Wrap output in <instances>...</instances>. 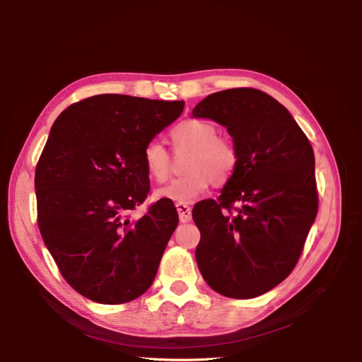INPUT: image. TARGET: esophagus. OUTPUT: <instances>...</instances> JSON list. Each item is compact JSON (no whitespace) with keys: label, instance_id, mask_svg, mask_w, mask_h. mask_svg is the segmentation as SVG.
Masks as SVG:
<instances>
[{"label":"esophagus","instance_id":"esophagus-1","mask_svg":"<svg viewBox=\"0 0 362 362\" xmlns=\"http://www.w3.org/2000/svg\"><path fill=\"white\" fill-rule=\"evenodd\" d=\"M177 210H178V214H180V221L182 223H187L192 221V210L189 205L185 204H177Z\"/></svg>","mask_w":362,"mask_h":362}]
</instances>
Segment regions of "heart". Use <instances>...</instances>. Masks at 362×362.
<instances>
[{
  "instance_id": "1",
  "label": "heart",
  "mask_w": 362,
  "mask_h": 362,
  "mask_svg": "<svg viewBox=\"0 0 362 362\" xmlns=\"http://www.w3.org/2000/svg\"><path fill=\"white\" fill-rule=\"evenodd\" d=\"M172 140L177 146L192 149L185 161L184 177L172 180L158 189L156 196L177 204H190L204 194L211 181L225 184L237 168L238 154L233 141L217 137V128L206 120L187 119L172 129ZM146 173L158 182L169 175V156L158 141H149L141 152Z\"/></svg>"
}]
</instances>
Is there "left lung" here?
<instances>
[{
	"label": "left lung",
	"instance_id": "1",
	"mask_svg": "<svg viewBox=\"0 0 362 362\" xmlns=\"http://www.w3.org/2000/svg\"><path fill=\"white\" fill-rule=\"evenodd\" d=\"M192 115L225 127L238 154L218 199L193 208L196 262L214 291L257 298L290 275L315 221L313 146L287 108L257 89L211 93Z\"/></svg>",
	"mask_w": 362,
	"mask_h": 362
}]
</instances>
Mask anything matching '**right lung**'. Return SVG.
Segmentation results:
<instances>
[{
  "mask_svg": "<svg viewBox=\"0 0 362 362\" xmlns=\"http://www.w3.org/2000/svg\"><path fill=\"white\" fill-rule=\"evenodd\" d=\"M184 101L95 95L52 124L35 177L40 234L63 278L84 298L117 305L154 282L177 208L160 199L145 216L144 148L177 120Z\"/></svg>",
  "mask_w": 362,
  "mask_h": 362,
  "instance_id": "add662e5",
  "label": "right lung"
}]
</instances>
